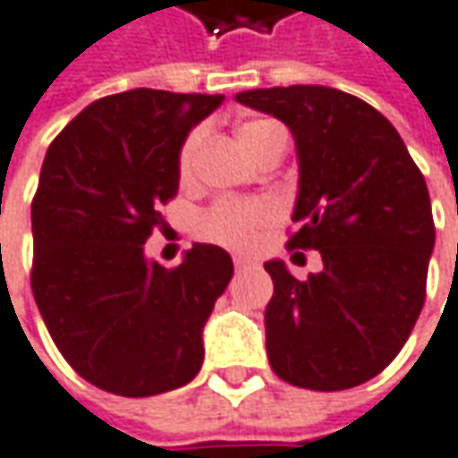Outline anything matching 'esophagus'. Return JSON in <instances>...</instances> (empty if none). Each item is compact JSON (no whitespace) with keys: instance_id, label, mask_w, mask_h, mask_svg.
I'll use <instances>...</instances> for the list:
<instances>
[{"instance_id":"1","label":"esophagus","mask_w":458,"mask_h":458,"mask_svg":"<svg viewBox=\"0 0 458 458\" xmlns=\"http://www.w3.org/2000/svg\"><path fill=\"white\" fill-rule=\"evenodd\" d=\"M233 264H235L238 271H243V268L253 267V259H249V256H235V259H233Z\"/></svg>"}]
</instances>
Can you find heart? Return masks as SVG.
I'll use <instances>...</instances> for the list:
<instances>
[{
    "label": "heart",
    "instance_id": "1",
    "mask_svg": "<svg viewBox=\"0 0 458 458\" xmlns=\"http://www.w3.org/2000/svg\"><path fill=\"white\" fill-rule=\"evenodd\" d=\"M268 128H274V123H264V120H253V123H243L238 125V140L243 148H249L250 143L267 132ZM199 146H202V132L194 130L187 135V140L179 148V176L187 182L194 174L197 166V156H199ZM274 208L268 205L267 199H223L199 217V233L215 241L223 243L228 249L249 250L256 246L259 233L267 228L268 223L274 220Z\"/></svg>",
    "mask_w": 458,
    "mask_h": 458
}]
</instances>
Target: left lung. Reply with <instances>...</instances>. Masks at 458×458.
<instances>
[{"label":"left lung","instance_id":"left-lung-1","mask_svg":"<svg viewBox=\"0 0 458 458\" xmlns=\"http://www.w3.org/2000/svg\"><path fill=\"white\" fill-rule=\"evenodd\" d=\"M282 120L300 164L289 249L320 253L297 279L274 259L267 353L279 379L335 392L377 377L405 346L426 302L436 243L426 179L400 132L364 99L294 84L235 94Z\"/></svg>","mask_w":458,"mask_h":458}]
</instances>
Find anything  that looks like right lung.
Segmentation results:
<instances>
[{"label":"right lung","mask_w":458,"mask_h":458,"mask_svg":"<svg viewBox=\"0 0 458 458\" xmlns=\"http://www.w3.org/2000/svg\"><path fill=\"white\" fill-rule=\"evenodd\" d=\"M223 99L110 94L79 112L46 153L32 199V294L53 344L94 387L150 397L184 387L202 367V328L233 259L194 243L166 268L143 249L179 190L182 143Z\"/></svg>","instance_id":"obj_1"}]
</instances>
